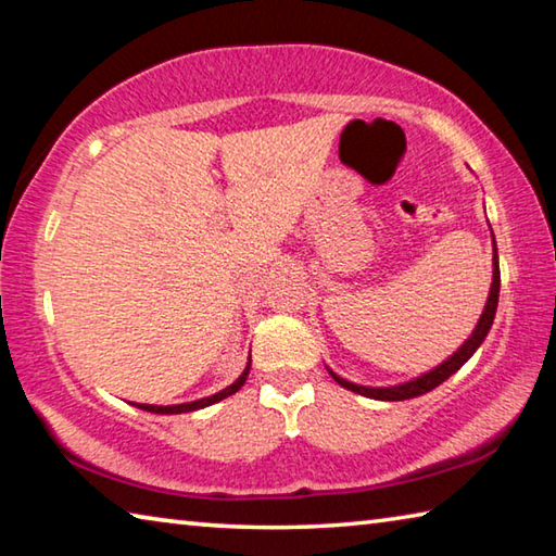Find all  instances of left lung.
<instances>
[{"mask_svg": "<svg viewBox=\"0 0 556 556\" xmlns=\"http://www.w3.org/2000/svg\"><path fill=\"white\" fill-rule=\"evenodd\" d=\"M491 238H493V281H491V291H488V301H485L483 314H481V318H478L476 328L470 331L466 341L460 343V348H456L454 355H448L444 363H439L437 368H431L429 372H421V375H417V378H412L407 382L388 384V388H370V384L351 382V380L341 378V375L333 372L326 365V370L331 372V378L338 384H341V388L351 390L355 394H363V397L382 400V402H400V400H412V397H419V394L431 392L434 388H439L441 382L448 380L456 370H460V365H466L470 361V355H473L478 348H481L488 331H491L493 318H495V308H497V296H501V265H497V244H495L493 230H491Z\"/></svg>", "mask_w": 556, "mask_h": 556, "instance_id": "1", "label": "left lung"}]
</instances>
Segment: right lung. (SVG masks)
Segmentation results:
<instances>
[{"instance_id": "obj_1", "label": "right lung", "mask_w": 556, "mask_h": 556, "mask_svg": "<svg viewBox=\"0 0 556 556\" xmlns=\"http://www.w3.org/2000/svg\"><path fill=\"white\" fill-rule=\"evenodd\" d=\"M250 365H252V357H248V365H244V370L240 372L238 380H235L232 384H228V388H225V390L215 392V394H208V397H203V400H193V402H184V404H139V402H135V407L144 409V412H152V414H186V412H195V409L211 407V404L220 402L225 397H230V394H235V392L242 388L244 380H248V375H250Z\"/></svg>"}]
</instances>
